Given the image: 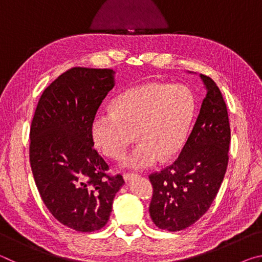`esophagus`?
I'll use <instances>...</instances> for the list:
<instances>
[{"label":"esophagus","mask_w":262,"mask_h":262,"mask_svg":"<svg viewBox=\"0 0 262 262\" xmlns=\"http://www.w3.org/2000/svg\"><path fill=\"white\" fill-rule=\"evenodd\" d=\"M137 176V173H134V172H125V173H123V178H125V180H129V179H132V178H134V177H136Z\"/></svg>","instance_id":"obj_1"}]
</instances>
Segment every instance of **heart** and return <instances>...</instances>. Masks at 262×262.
<instances>
[{
    "mask_svg": "<svg viewBox=\"0 0 262 262\" xmlns=\"http://www.w3.org/2000/svg\"><path fill=\"white\" fill-rule=\"evenodd\" d=\"M194 113V97L183 84L147 83L132 88L113 101V111L100 112L92 122L98 148L120 158L134 140L139 143L123 157V166L144 168L159 157H173L184 145Z\"/></svg>",
    "mask_w": 262,
    "mask_h": 262,
    "instance_id": "obj_1",
    "label": "heart"
}]
</instances>
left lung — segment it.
<instances>
[{"instance_id":"8db88e82","label":"left lung","mask_w":262,"mask_h":262,"mask_svg":"<svg viewBox=\"0 0 262 262\" xmlns=\"http://www.w3.org/2000/svg\"><path fill=\"white\" fill-rule=\"evenodd\" d=\"M196 121L178 158L149 176L151 220L159 229L180 231L206 214L216 198L229 162L231 140L227 104L209 76Z\"/></svg>"}]
</instances>
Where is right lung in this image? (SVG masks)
I'll return each mask as SVG.
<instances>
[{
    "mask_svg": "<svg viewBox=\"0 0 262 262\" xmlns=\"http://www.w3.org/2000/svg\"><path fill=\"white\" fill-rule=\"evenodd\" d=\"M113 69L74 67L42 92L30 129V164L51 214L79 232L107 223L125 184L94 148L92 122L114 86Z\"/></svg>",
    "mask_w": 262,
    "mask_h": 262,
    "instance_id": "add662e5",
    "label": "right lung"
}]
</instances>
